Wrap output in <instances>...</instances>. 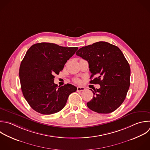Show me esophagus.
I'll return each instance as SVG.
<instances>
[{
    "label": "esophagus",
    "instance_id": "34e87169",
    "mask_svg": "<svg viewBox=\"0 0 150 150\" xmlns=\"http://www.w3.org/2000/svg\"><path fill=\"white\" fill-rule=\"evenodd\" d=\"M86 90V88H85V87H84L79 86V87H77V91H84V90Z\"/></svg>",
    "mask_w": 150,
    "mask_h": 150
}]
</instances>
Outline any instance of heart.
Wrapping results in <instances>:
<instances>
[{"label":"heart","instance_id":"1","mask_svg":"<svg viewBox=\"0 0 150 150\" xmlns=\"http://www.w3.org/2000/svg\"><path fill=\"white\" fill-rule=\"evenodd\" d=\"M74 81L75 82H79V80L78 79H74Z\"/></svg>","mask_w":150,"mask_h":150}]
</instances>
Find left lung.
Here are the masks:
<instances>
[{"label": "left lung", "mask_w": 150, "mask_h": 150, "mask_svg": "<svg viewBox=\"0 0 150 150\" xmlns=\"http://www.w3.org/2000/svg\"><path fill=\"white\" fill-rule=\"evenodd\" d=\"M76 55L87 60L91 73L90 83L100 88L90 89L93 98L87 107L98 113L115 111L124 101L130 85V67L121 50L105 42H98L80 48Z\"/></svg>", "instance_id": "1"}]
</instances>
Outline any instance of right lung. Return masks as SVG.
<instances>
[{
    "label": "right lung",
    "mask_w": 150,
    "mask_h": 150,
    "mask_svg": "<svg viewBox=\"0 0 150 150\" xmlns=\"http://www.w3.org/2000/svg\"><path fill=\"white\" fill-rule=\"evenodd\" d=\"M77 49L50 43H36L29 49L19 74L23 96L34 110L46 115L57 112L64 108L69 95L77 90L70 84L58 87L54 83V75L59 74Z\"/></svg>",
    "instance_id": "1"
}]
</instances>
